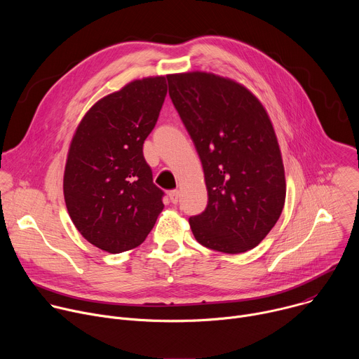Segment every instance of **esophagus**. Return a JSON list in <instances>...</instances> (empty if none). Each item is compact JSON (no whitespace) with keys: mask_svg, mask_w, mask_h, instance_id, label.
I'll use <instances>...</instances> for the list:
<instances>
[{"mask_svg":"<svg viewBox=\"0 0 359 359\" xmlns=\"http://www.w3.org/2000/svg\"><path fill=\"white\" fill-rule=\"evenodd\" d=\"M169 197H170V201L173 204H177L179 200H180V191L179 190H170L169 191Z\"/></svg>","mask_w":359,"mask_h":359,"instance_id":"esophagus-1","label":"esophagus"}]
</instances>
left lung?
I'll use <instances>...</instances> for the list:
<instances>
[{
    "mask_svg": "<svg viewBox=\"0 0 359 359\" xmlns=\"http://www.w3.org/2000/svg\"><path fill=\"white\" fill-rule=\"evenodd\" d=\"M168 81L208 187L206 210L189 219L194 238L227 254L254 248L285 201L281 151L264 107L243 85L215 74H175Z\"/></svg>",
    "mask_w": 359,
    "mask_h": 359,
    "instance_id": "8db88e82",
    "label": "left lung"
}]
</instances>
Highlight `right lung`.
Masks as SVG:
<instances>
[{
    "label": "right lung",
    "instance_id": "1",
    "mask_svg": "<svg viewBox=\"0 0 359 359\" xmlns=\"http://www.w3.org/2000/svg\"><path fill=\"white\" fill-rule=\"evenodd\" d=\"M166 78L136 79L97 100L72 137L64 173L68 213L95 247L118 254L140 245L163 210L143 143L168 93Z\"/></svg>",
    "mask_w": 359,
    "mask_h": 359
}]
</instances>
